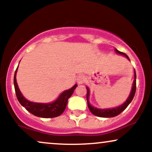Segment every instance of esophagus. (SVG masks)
<instances>
[{"instance_id":"esophagus-1","label":"esophagus","mask_w":152,"mask_h":152,"mask_svg":"<svg viewBox=\"0 0 152 152\" xmlns=\"http://www.w3.org/2000/svg\"><path fill=\"white\" fill-rule=\"evenodd\" d=\"M85 82V77L83 75H79L77 77V83L78 84H82Z\"/></svg>"}]
</instances>
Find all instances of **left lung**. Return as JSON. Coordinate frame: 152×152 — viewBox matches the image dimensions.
Masks as SVG:
<instances>
[{"label": "left lung", "instance_id": "left-lung-1", "mask_svg": "<svg viewBox=\"0 0 152 152\" xmlns=\"http://www.w3.org/2000/svg\"><path fill=\"white\" fill-rule=\"evenodd\" d=\"M115 51L116 53L120 54V55H123L124 56H126L127 58L129 60V58L128 57V56L126 53H123V52L119 51L117 49L115 48ZM136 78H137V75H136V71L134 70V80L133 82V85H132V90H131V93L129 96V97L127 98L126 102L124 103L121 105L118 106V107L115 108H111V109H97L95 108L94 106H91L90 104L89 101H88V97H89V88L88 87L87 88V94H86V99H87V104H88V107L90 111L94 115L96 116H99V117H114V116H117V115L120 114L124 110L126 109V108L129 106V104L132 102V99H133L134 95L136 93V88H137V85H136Z\"/></svg>", "mask_w": 152, "mask_h": 152}]
</instances>
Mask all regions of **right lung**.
<instances>
[{
	"label": "right lung",
	"mask_w": 152,
	"mask_h": 152,
	"mask_svg": "<svg viewBox=\"0 0 152 152\" xmlns=\"http://www.w3.org/2000/svg\"><path fill=\"white\" fill-rule=\"evenodd\" d=\"M17 67L14 74V87L15 91V94L20 103L28 111L34 114V116H38L41 118H53L60 116L65 110L66 105L68 103V99L74 93L75 88L77 87L78 85L75 84L70 89L64 91L63 93L58 96V98L52 103H35L31 102L27 100L22 95L21 92L19 90L16 82V73L18 71Z\"/></svg>",
	"instance_id": "right-lung-1"
}]
</instances>
